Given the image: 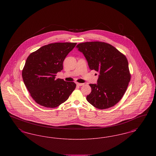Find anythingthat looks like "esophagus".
I'll use <instances>...</instances> for the list:
<instances>
[{"instance_id": "esophagus-1", "label": "esophagus", "mask_w": 156, "mask_h": 156, "mask_svg": "<svg viewBox=\"0 0 156 156\" xmlns=\"http://www.w3.org/2000/svg\"><path fill=\"white\" fill-rule=\"evenodd\" d=\"M76 85H78V86H82V85H84V83H76Z\"/></svg>"}]
</instances>
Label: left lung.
<instances>
[{
	"label": "left lung",
	"instance_id": "1",
	"mask_svg": "<svg viewBox=\"0 0 156 156\" xmlns=\"http://www.w3.org/2000/svg\"><path fill=\"white\" fill-rule=\"evenodd\" d=\"M76 48L84 55L89 68L99 73L97 83L89 84L92 91L87 97L88 102L99 109L109 108L118 103L131 76L126 56L104 42L82 43Z\"/></svg>",
	"mask_w": 156,
	"mask_h": 156
}]
</instances>
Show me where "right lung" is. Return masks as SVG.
<instances>
[{
  "label": "right lung",
  "instance_id": "right-lung-1",
  "mask_svg": "<svg viewBox=\"0 0 156 156\" xmlns=\"http://www.w3.org/2000/svg\"><path fill=\"white\" fill-rule=\"evenodd\" d=\"M76 43L45 45L31 53L22 71L23 80L32 98L40 105L54 108L66 101L76 84L57 79L63 69V61Z\"/></svg>",
  "mask_w": 156,
  "mask_h": 156
}]
</instances>
